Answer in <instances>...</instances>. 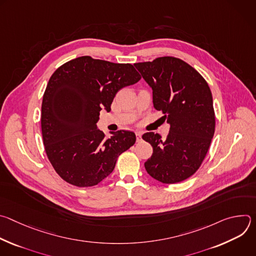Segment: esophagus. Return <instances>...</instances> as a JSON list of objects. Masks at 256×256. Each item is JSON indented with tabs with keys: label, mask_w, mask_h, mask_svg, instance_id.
<instances>
[{
	"label": "esophagus",
	"mask_w": 256,
	"mask_h": 256,
	"mask_svg": "<svg viewBox=\"0 0 256 256\" xmlns=\"http://www.w3.org/2000/svg\"><path fill=\"white\" fill-rule=\"evenodd\" d=\"M136 142H140L142 140V132H136Z\"/></svg>",
	"instance_id": "34e87169"
}]
</instances>
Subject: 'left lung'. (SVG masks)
<instances>
[{
    "instance_id": "8db88e82",
    "label": "left lung",
    "mask_w": 256,
    "mask_h": 256,
    "mask_svg": "<svg viewBox=\"0 0 256 256\" xmlns=\"http://www.w3.org/2000/svg\"><path fill=\"white\" fill-rule=\"evenodd\" d=\"M134 66L153 90L155 109L170 124L166 138L153 132L142 134L153 147L144 168L162 184L184 181L200 168L214 136L210 89L196 70L177 58L162 56Z\"/></svg>"
}]
</instances>
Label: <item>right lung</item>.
Returning <instances> with one entry per match:
<instances>
[{"label":"right lung","mask_w":256,"mask_h":256,"mask_svg":"<svg viewBox=\"0 0 256 256\" xmlns=\"http://www.w3.org/2000/svg\"><path fill=\"white\" fill-rule=\"evenodd\" d=\"M140 80L130 64L88 56L68 60L54 72L42 98V132L48 158L64 181L79 188L97 186L136 142L130 130L110 132L106 138L96 122L102 108L110 112L122 88Z\"/></svg>","instance_id":"right-lung-1"}]
</instances>
